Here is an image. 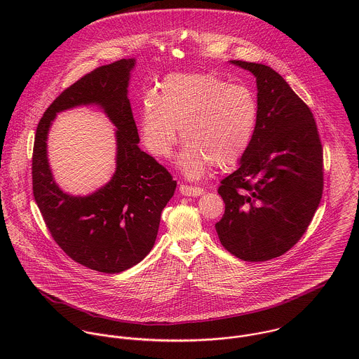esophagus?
I'll list each match as a JSON object with an SVG mask.
<instances>
[{"instance_id":"obj_1","label":"esophagus","mask_w":359,"mask_h":359,"mask_svg":"<svg viewBox=\"0 0 359 359\" xmlns=\"http://www.w3.org/2000/svg\"><path fill=\"white\" fill-rule=\"evenodd\" d=\"M180 192H181V195H184V196H196V198H198V196L203 195V188L182 184V185L180 187Z\"/></svg>"}]
</instances>
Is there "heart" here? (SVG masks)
<instances>
[{
    "mask_svg": "<svg viewBox=\"0 0 359 359\" xmlns=\"http://www.w3.org/2000/svg\"><path fill=\"white\" fill-rule=\"evenodd\" d=\"M258 103L255 93L229 84L211 73H174L161 83L160 95L147 94L141 109V135L151 154L168 157L181 127L185 147L178 167L199 178L212 164L238 165L256 133Z\"/></svg>",
    "mask_w": 359,
    "mask_h": 359,
    "instance_id": "b5f03b06",
    "label": "heart"
}]
</instances>
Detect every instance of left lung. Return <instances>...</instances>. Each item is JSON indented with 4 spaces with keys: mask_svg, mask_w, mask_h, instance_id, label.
Here are the masks:
<instances>
[{
    "mask_svg": "<svg viewBox=\"0 0 359 359\" xmlns=\"http://www.w3.org/2000/svg\"><path fill=\"white\" fill-rule=\"evenodd\" d=\"M257 81L258 123L239 168L221 181V245L243 261L285 255L304 235L323 191V149L311 109L269 66L231 60Z\"/></svg>",
    "mask_w": 359,
    "mask_h": 359,
    "instance_id": "1",
    "label": "left lung"
}]
</instances>
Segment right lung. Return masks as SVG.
I'll return each mask as SVG.
<instances>
[{
    "label": "right lung",
    "instance_id": "1",
    "mask_svg": "<svg viewBox=\"0 0 359 359\" xmlns=\"http://www.w3.org/2000/svg\"><path fill=\"white\" fill-rule=\"evenodd\" d=\"M135 59H120L83 76L48 106L33 148V195L59 248L76 262L104 273L123 272L149 255L160 214L172 198L171 174L140 149V135L127 98ZM100 104L116 126V171L88 197L62 193L53 181L46 137L56 112L80 104Z\"/></svg>",
    "mask_w": 359,
    "mask_h": 359
}]
</instances>
